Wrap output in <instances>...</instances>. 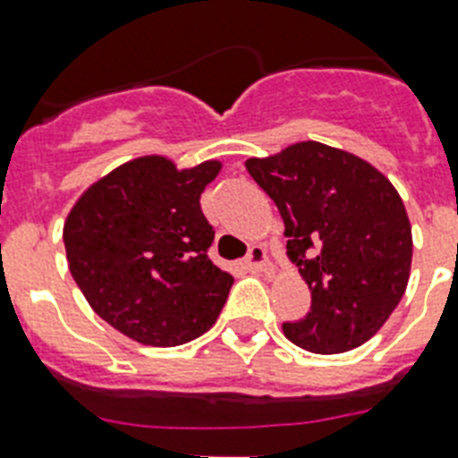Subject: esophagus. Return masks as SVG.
Here are the masks:
<instances>
[{
  "mask_svg": "<svg viewBox=\"0 0 458 458\" xmlns=\"http://www.w3.org/2000/svg\"><path fill=\"white\" fill-rule=\"evenodd\" d=\"M266 249L259 247V244H254V247L249 249V256L244 259V267H247L249 273H261L263 267H266Z\"/></svg>",
  "mask_w": 458,
  "mask_h": 458,
  "instance_id": "1",
  "label": "esophagus"
}]
</instances>
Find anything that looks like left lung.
Listing matches in <instances>:
<instances>
[{
  "instance_id": "8db88e82",
  "label": "left lung",
  "mask_w": 458,
  "mask_h": 458,
  "mask_svg": "<svg viewBox=\"0 0 458 458\" xmlns=\"http://www.w3.org/2000/svg\"><path fill=\"white\" fill-rule=\"evenodd\" d=\"M247 171L277 204L287 251L313 303L284 336L303 351L336 355L369 341L404 296L411 225L388 178L341 148L301 140Z\"/></svg>"
}]
</instances>
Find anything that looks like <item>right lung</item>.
I'll use <instances>...</instances> for the list:
<instances>
[{"label": "right lung", "instance_id": "right-lung-1", "mask_svg": "<svg viewBox=\"0 0 458 458\" xmlns=\"http://www.w3.org/2000/svg\"><path fill=\"white\" fill-rule=\"evenodd\" d=\"M218 171V159L178 169L145 155L98 178L70 209V273L94 313L124 336L174 348L221 315L233 275L207 256L214 228L199 207Z\"/></svg>", "mask_w": 458, "mask_h": 458}]
</instances>
